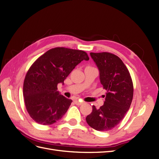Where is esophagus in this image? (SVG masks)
I'll use <instances>...</instances> for the list:
<instances>
[{
  "label": "esophagus",
  "instance_id": "34e87169",
  "mask_svg": "<svg viewBox=\"0 0 159 159\" xmlns=\"http://www.w3.org/2000/svg\"><path fill=\"white\" fill-rule=\"evenodd\" d=\"M74 102L77 105H81L83 104V102H80V101H79V100H75Z\"/></svg>",
  "mask_w": 159,
  "mask_h": 159
}]
</instances>
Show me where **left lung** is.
Instances as JSON below:
<instances>
[{
	"mask_svg": "<svg viewBox=\"0 0 159 159\" xmlns=\"http://www.w3.org/2000/svg\"><path fill=\"white\" fill-rule=\"evenodd\" d=\"M90 55L99 70L100 81L107 90L103 105L93 110L86 117L89 125L99 131L111 130L121 122L129 110L133 97L131 75L119 57L109 52Z\"/></svg>",
	"mask_w": 159,
	"mask_h": 159,
	"instance_id": "left-lung-1",
	"label": "left lung"
}]
</instances>
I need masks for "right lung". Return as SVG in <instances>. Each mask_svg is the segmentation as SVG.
I'll use <instances>...</instances> for the list:
<instances>
[{"label":"right lung","mask_w":159,"mask_h":159,"mask_svg":"<svg viewBox=\"0 0 159 159\" xmlns=\"http://www.w3.org/2000/svg\"><path fill=\"white\" fill-rule=\"evenodd\" d=\"M83 50L57 47L45 52L28 70L23 84L27 111L38 124L50 125L66 113L72 100L60 95L57 84L81 61L89 60Z\"/></svg>","instance_id":"right-lung-1"}]
</instances>
